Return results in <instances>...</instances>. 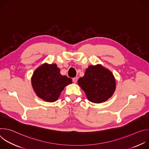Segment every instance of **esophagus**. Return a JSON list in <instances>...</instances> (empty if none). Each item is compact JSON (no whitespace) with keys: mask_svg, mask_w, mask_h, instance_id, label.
I'll list each match as a JSON object with an SVG mask.
<instances>
[{"mask_svg":"<svg viewBox=\"0 0 149 149\" xmlns=\"http://www.w3.org/2000/svg\"><path fill=\"white\" fill-rule=\"evenodd\" d=\"M77 79H78L77 77H75V78H72V81H73L74 83H76V82H77Z\"/></svg>","mask_w":149,"mask_h":149,"instance_id":"34e87169","label":"esophagus"}]
</instances>
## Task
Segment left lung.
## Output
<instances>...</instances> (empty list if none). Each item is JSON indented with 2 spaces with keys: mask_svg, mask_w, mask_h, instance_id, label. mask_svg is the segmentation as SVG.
I'll list each match as a JSON object with an SVG mask.
<instances>
[{
  "mask_svg": "<svg viewBox=\"0 0 149 149\" xmlns=\"http://www.w3.org/2000/svg\"><path fill=\"white\" fill-rule=\"evenodd\" d=\"M78 84L86 93L88 100L97 104L108 100L116 88L114 75L101 64L90 65L84 76L78 79Z\"/></svg>",
  "mask_w": 149,
  "mask_h": 149,
  "instance_id": "1",
  "label": "left lung"
}]
</instances>
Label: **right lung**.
<instances>
[{"mask_svg": "<svg viewBox=\"0 0 149 149\" xmlns=\"http://www.w3.org/2000/svg\"><path fill=\"white\" fill-rule=\"evenodd\" d=\"M31 83L36 95L49 102L56 101L61 92L72 79L60 74L56 64L45 63L37 68L31 78Z\"/></svg>", "mask_w": 149, "mask_h": 149, "instance_id": "right-lung-1", "label": "right lung"}]
</instances>
